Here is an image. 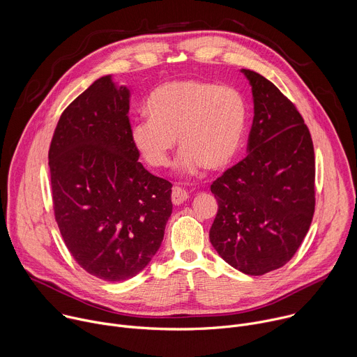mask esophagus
I'll return each instance as SVG.
<instances>
[{"mask_svg": "<svg viewBox=\"0 0 357 357\" xmlns=\"http://www.w3.org/2000/svg\"><path fill=\"white\" fill-rule=\"evenodd\" d=\"M189 199V193L185 190V189H182V188H178V186H175L174 189H172V203L174 204H182V203H185L186 200Z\"/></svg>", "mask_w": 357, "mask_h": 357, "instance_id": "obj_1", "label": "esophagus"}]
</instances>
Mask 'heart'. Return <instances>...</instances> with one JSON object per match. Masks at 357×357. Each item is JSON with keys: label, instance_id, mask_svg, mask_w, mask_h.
<instances>
[{"label": "heart", "instance_id": "1", "mask_svg": "<svg viewBox=\"0 0 357 357\" xmlns=\"http://www.w3.org/2000/svg\"><path fill=\"white\" fill-rule=\"evenodd\" d=\"M149 119L132 126V143L153 168L169 162L175 139L182 149L178 169L196 175L227 168L238 153L245 130V105L231 88L174 79L158 85L147 98Z\"/></svg>", "mask_w": 357, "mask_h": 357}]
</instances>
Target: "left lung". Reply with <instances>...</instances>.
<instances>
[{
  "label": "left lung",
  "mask_w": 357,
  "mask_h": 357,
  "mask_svg": "<svg viewBox=\"0 0 357 357\" xmlns=\"http://www.w3.org/2000/svg\"><path fill=\"white\" fill-rule=\"evenodd\" d=\"M241 73L254 100L248 155L211 185L218 210L210 243L232 268L261 276L286 265L308 232L315 160L296 106L261 74Z\"/></svg>",
  "instance_id": "1"
}]
</instances>
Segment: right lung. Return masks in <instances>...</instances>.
Masks as SVG:
<instances>
[{
	"label": "right lung",
	"mask_w": 357,
	"mask_h": 357,
	"mask_svg": "<svg viewBox=\"0 0 357 357\" xmlns=\"http://www.w3.org/2000/svg\"><path fill=\"white\" fill-rule=\"evenodd\" d=\"M130 89L93 81L63 112L49 167L66 247L89 275L123 282L157 254L172 213V185L150 174L132 143Z\"/></svg>",
	"instance_id": "add662e5"
}]
</instances>
